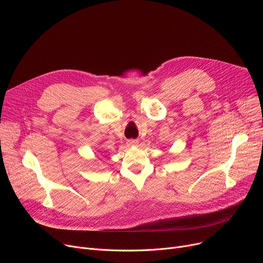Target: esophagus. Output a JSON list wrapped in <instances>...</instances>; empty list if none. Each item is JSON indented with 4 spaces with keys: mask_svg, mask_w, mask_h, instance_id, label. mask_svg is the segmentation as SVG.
I'll return each instance as SVG.
<instances>
[{
    "mask_svg": "<svg viewBox=\"0 0 263 263\" xmlns=\"http://www.w3.org/2000/svg\"><path fill=\"white\" fill-rule=\"evenodd\" d=\"M127 144H128L129 146H136L137 144H139V141H137V140H133V139H131V140H129V141L127 142Z\"/></svg>",
    "mask_w": 263,
    "mask_h": 263,
    "instance_id": "obj_1",
    "label": "esophagus"
}]
</instances>
